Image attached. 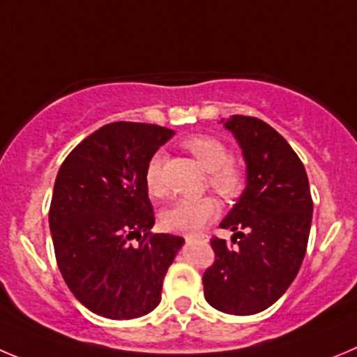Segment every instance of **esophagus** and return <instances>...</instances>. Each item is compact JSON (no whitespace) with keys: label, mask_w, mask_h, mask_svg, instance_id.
I'll return each instance as SVG.
<instances>
[{"label":"esophagus","mask_w":357,"mask_h":357,"mask_svg":"<svg viewBox=\"0 0 357 357\" xmlns=\"http://www.w3.org/2000/svg\"><path fill=\"white\" fill-rule=\"evenodd\" d=\"M186 241L192 243V241H208V236L206 234H195V236H186Z\"/></svg>","instance_id":"1"}]
</instances>
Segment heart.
<instances>
[{"mask_svg":"<svg viewBox=\"0 0 357 357\" xmlns=\"http://www.w3.org/2000/svg\"><path fill=\"white\" fill-rule=\"evenodd\" d=\"M183 146L195 156L202 169L209 171L208 183L220 197L234 199L241 194L245 176L241 169L229 160V149L224 142L211 135H194L186 139ZM162 165L163 156L160 153L153 155L146 165L144 183L153 197H162L165 194ZM216 209V202L211 197L181 199L163 213L162 224L172 232L195 234L215 218Z\"/></svg>","mask_w":357,"mask_h":357,"instance_id":"heart-1","label":"heart"}]
</instances>
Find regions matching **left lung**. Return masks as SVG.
Listing matches in <instances>:
<instances>
[{
	"instance_id": "left-lung-1",
	"label": "left lung",
	"mask_w": 357,
	"mask_h": 357,
	"mask_svg": "<svg viewBox=\"0 0 357 357\" xmlns=\"http://www.w3.org/2000/svg\"><path fill=\"white\" fill-rule=\"evenodd\" d=\"M224 126L243 149L246 188L220 224L234 231L231 245L211 239L204 298L224 314L254 315L278 301L298 275L314 202L301 160L273 126L238 114Z\"/></svg>"
}]
</instances>
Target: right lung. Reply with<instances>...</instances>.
<instances>
[{"mask_svg":"<svg viewBox=\"0 0 357 357\" xmlns=\"http://www.w3.org/2000/svg\"><path fill=\"white\" fill-rule=\"evenodd\" d=\"M172 135L148 123H109L59 167L49 209L56 261L72 294L93 314L128 321L162 299L165 273L185 239L151 232L144 171Z\"/></svg>","mask_w":357,"mask_h":357,"instance_id":"add662e5","label":"right lung"}]
</instances>
